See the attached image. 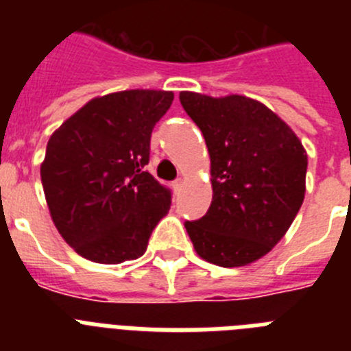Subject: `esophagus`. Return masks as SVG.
<instances>
[{"instance_id": "34e87169", "label": "esophagus", "mask_w": 351, "mask_h": 351, "mask_svg": "<svg viewBox=\"0 0 351 351\" xmlns=\"http://www.w3.org/2000/svg\"><path fill=\"white\" fill-rule=\"evenodd\" d=\"M172 188H173V191H176V193H179V191H181V188H182V179H176V181L172 182Z\"/></svg>"}]
</instances>
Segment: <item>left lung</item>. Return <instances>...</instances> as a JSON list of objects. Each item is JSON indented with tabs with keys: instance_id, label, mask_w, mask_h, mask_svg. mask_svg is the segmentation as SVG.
<instances>
[{
	"instance_id": "1",
	"label": "left lung",
	"mask_w": 351,
	"mask_h": 351,
	"mask_svg": "<svg viewBox=\"0 0 351 351\" xmlns=\"http://www.w3.org/2000/svg\"><path fill=\"white\" fill-rule=\"evenodd\" d=\"M179 100L210 158L213 202L204 218L184 223L195 251L219 267L256 262L285 237L302 206L306 149L253 98L182 91Z\"/></svg>"
}]
</instances>
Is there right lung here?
<instances>
[{
	"mask_svg": "<svg viewBox=\"0 0 351 351\" xmlns=\"http://www.w3.org/2000/svg\"><path fill=\"white\" fill-rule=\"evenodd\" d=\"M172 91L128 89L93 98L47 142L40 167L61 237L96 263L135 260L170 209V191L144 169Z\"/></svg>",
	"mask_w": 351,
	"mask_h": 351,
	"instance_id": "obj_1",
	"label": "right lung"
}]
</instances>
